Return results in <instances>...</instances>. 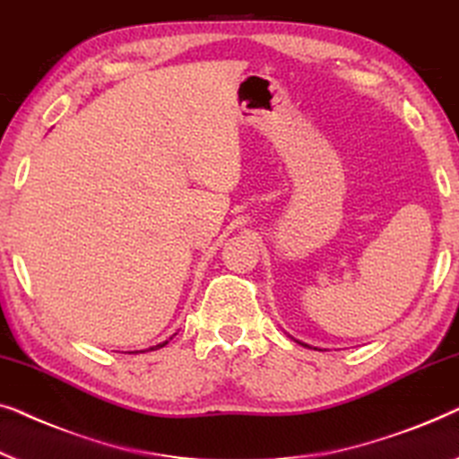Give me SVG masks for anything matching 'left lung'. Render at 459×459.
I'll return each mask as SVG.
<instances>
[{"label": "left lung", "mask_w": 459, "mask_h": 459, "mask_svg": "<svg viewBox=\"0 0 459 459\" xmlns=\"http://www.w3.org/2000/svg\"><path fill=\"white\" fill-rule=\"evenodd\" d=\"M297 343H301V341H297ZM301 345H306V343H301ZM307 347V345H306Z\"/></svg>", "instance_id": "1"}]
</instances>
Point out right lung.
Masks as SVG:
<instances>
[{
	"instance_id": "right-lung-1",
	"label": "right lung",
	"mask_w": 459,
	"mask_h": 459,
	"mask_svg": "<svg viewBox=\"0 0 459 459\" xmlns=\"http://www.w3.org/2000/svg\"><path fill=\"white\" fill-rule=\"evenodd\" d=\"M172 339V337H170ZM168 339V341H170ZM168 341H164V343H158V345H153V347H150V350H160V347H164V345H168ZM131 353H137V351H131Z\"/></svg>"
}]
</instances>
